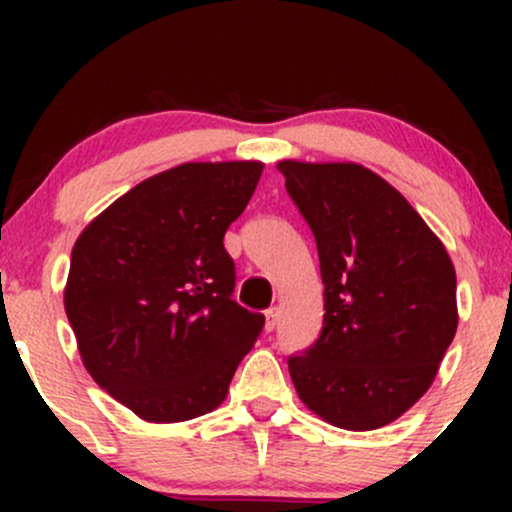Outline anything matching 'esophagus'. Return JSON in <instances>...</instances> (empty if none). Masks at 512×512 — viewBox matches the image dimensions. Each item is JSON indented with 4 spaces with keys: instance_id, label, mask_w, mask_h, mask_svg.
I'll list each match as a JSON object with an SVG mask.
<instances>
[{
    "instance_id": "esophagus-1",
    "label": "esophagus",
    "mask_w": 512,
    "mask_h": 512,
    "mask_svg": "<svg viewBox=\"0 0 512 512\" xmlns=\"http://www.w3.org/2000/svg\"><path fill=\"white\" fill-rule=\"evenodd\" d=\"M276 322H279V310L269 308L267 313H264V327H267V332H274Z\"/></svg>"
}]
</instances>
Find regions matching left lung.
<instances>
[{
	"mask_svg": "<svg viewBox=\"0 0 512 512\" xmlns=\"http://www.w3.org/2000/svg\"><path fill=\"white\" fill-rule=\"evenodd\" d=\"M315 236L322 332L289 356L298 397L346 431H373L414 407L457 330L448 250L390 182L358 163L276 166Z\"/></svg>",
	"mask_w": 512,
	"mask_h": 512,
	"instance_id": "obj_1",
	"label": "left lung"
}]
</instances>
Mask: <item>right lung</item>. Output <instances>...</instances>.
<instances>
[{
  "instance_id": "right-lung-1",
  "label": "right lung",
  "mask_w": 512,
  "mask_h": 512,
  "mask_svg": "<svg viewBox=\"0 0 512 512\" xmlns=\"http://www.w3.org/2000/svg\"><path fill=\"white\" fill-rule=\"evenodd\" d=\"M260 161L182 163L139 182L74 243L64 310L91 378L151 424L216 409L264 315L233 301L223 248Z\"/></svg>"
}]
</instances>
